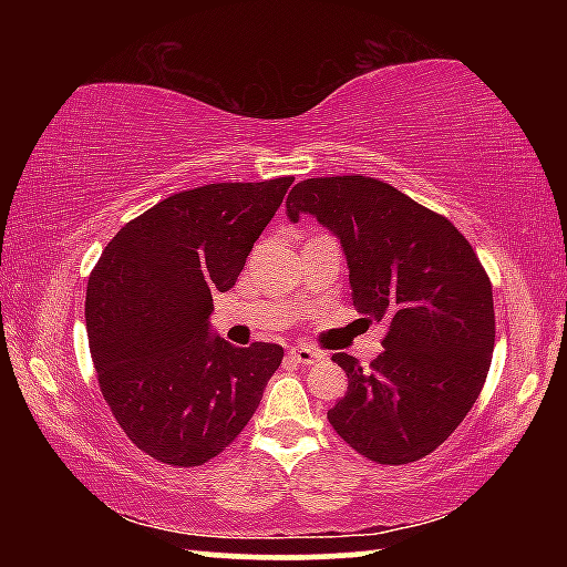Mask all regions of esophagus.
Instances as JSON below:
<instances>
[{
    "mask_svg": "<svg viewBox=\"0 0 567 567\" xmlns=\"http://www.w3.org/2000/svg\"><path fill=\"white\" fill-rule=\"evenodd\" d=\"M290 360H295V362H300V364H312V362H318V360H322V354L318 352V350H312V348H305V344H300V348H292L290 352Z\"/></svg>",
    "mask_w": 567,
    "mask_h": 567,
    "instance_id": "34e87169",
    "label": "esophagus"
}]
</instances>
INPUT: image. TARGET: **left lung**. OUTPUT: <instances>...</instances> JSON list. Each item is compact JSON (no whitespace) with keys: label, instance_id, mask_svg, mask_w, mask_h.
<instances>
[{"label":"left lung","instance_id":"left-lung-1","mask_svg":"<svg viewBox=\"0 0 567 567\" xmlns=\"http://www.w3.org/2000/svg\"><path fill=\"white\" fill-rule=\"evenodd\" d=\"M285 205L292 223L310 213L340 237L354 307L388 320L385 350L368 370L332 354L348 375L328 410L334 433L380 465L430 455L475 405L493 360V285L473 245L375 177L302 179Z\"/></svg>","mask_w":567,"mask_h":567}]
</instances>
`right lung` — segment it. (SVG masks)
Listing matches in <instances>:
<instances>
[{
  "mask_svg": "<svg viewBox=\"0 0 567 567\" xmlns=\"http://www.w3.org/2000/svg\"><path fill=\"white\" fill-rule=\"evenodd\" d=\"M295 177L177 192L124 225L87 282V338L100 390L134 445L197 467L243 433L282 348H235L209 332Z\"/></svg>",
  "mask_w": 567,
  "mask_h": 567,
  "instance_id": "obj_1",
  "label": "right lung"
}]
</instances>
